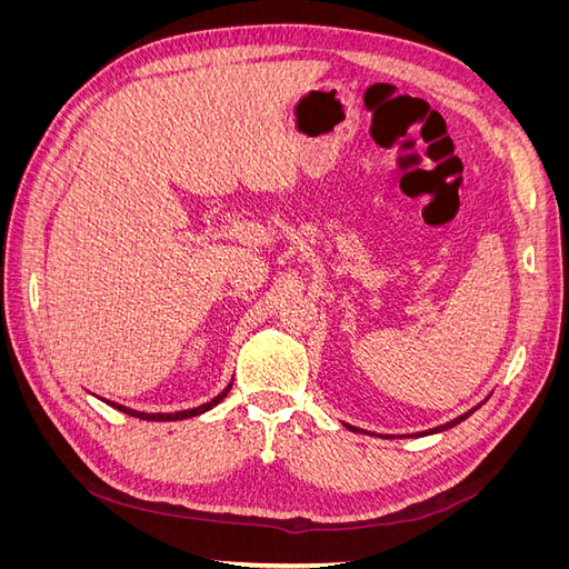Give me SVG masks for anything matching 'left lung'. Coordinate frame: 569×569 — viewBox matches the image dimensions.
Segmentation results:
<instances>
[{"instance_id":"obj_1","label":"left lung","mask_w":569,"mask_h":569,"mask_svg":"<svg viewBox=\"0 0 569 569\" xmlns=\"http://www.w3.org/2000/svg\"><path fill=\"white\" fill-rule=\"evenodd\" d=\"M479 408V406H477ZM477 408H472V410H468V412H462V416L460 418H456V420H451V422H446V425H441V427H435V429H429V432H425V435H435V432H443V429H449V427H456L458 422H462L465 418H470L472 416V412L477 410ZM349 429H353V432H358V429L356 427H351V425H347Z\"/></svg>"}]
</instances>
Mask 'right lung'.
<instances>
[{"label":"right lung","mask_w":569,"mask_h":569,"mask_svg":"<svg viewBox=\"0 0 569 569\" xmlns=\"http://www.w3.org/2000/svg\"><path fill=\"white\" fill-rule=\"evenodd\" d=\"M230 387H232V385H228L226 389H222V391L216 396V399H211L209 403H201V406H197V408L178 410V412H140V410H132V408H126V406L113 403V401H107V403H109V406H113V408H116V410H120V412H126V416H132V418H140V420H153V422H170V420L194 418V416H201V412H206V410H211L213 406H218L222 399H226L228 391H230Z\"/></svg>","instance_id":"add662e5"}]
</instances>
